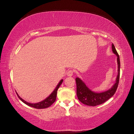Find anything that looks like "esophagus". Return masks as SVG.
Segmentation results:
<instances>
[{"instance_id": "obj_1", "label": "esophagus", "mask_w": 134, "mask_h": 134, "mask_svg": "<svg viewBox=\"0 0 134 134\" xmlns=\"http://www.w3.org/2000/svg\"><path fill=\"white\" fill-rule=\"evenodd\" d=\"M73 70H69V71H67V76H69V77H71V76H72V74H73Z\"/></svg>"}]
</instances>
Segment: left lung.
<instances>
[{
  "mask_svg": "<svg viewBox=\"0 0 134 134\" xmlns=\"http://www.w3.org/2000/svg\"><path fill=\"white\" fill-rule=\"evenodd\" d=\"M112 48L113 53L117 56L118 62V76L116 77V82L114 84L112 88L107 91L102 93H96L92 91L87 87L85 83L79 77L76 79L77 86V96L78 99L81 103L88 106H95L100 104L105 103L109 99L112 97L118 86L119 76H120V60L119 54L115 49L114 45L112 44Z\"/></svg>",
  "mask_w": 134,
  "mask_h": 134,
  "instance_id": "left-lung-1",
  "label": "left lung"
}]
</instances>
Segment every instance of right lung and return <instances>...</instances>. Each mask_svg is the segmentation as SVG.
<instances>
[{
	"label": "right lung",
	"mask_w": 134,
	"mask_h": 134,
	"mask_svg": "<svg viewBox=\"0 0 134 134\" xmlns=\"http://www.w3.org/2000/svg\"><path fill=\"white\" fill-rule=\"evenodd\" d=\"M63 81V80L62 79L61 81L58 84V85L57 86L55 89H54V90L53 92H52V93L49 95L48 97H47L45 100L40 102H38L37 103H30L27 102L26 101H25L24 100H23L21 98V97H20V96L16 93L17 96L22 102H23L24 103H25L26 105H28L29 106H31V107L34 108L36 109H44V108H48L52 105V104H53L54 102H55L56 100V97H57V90L58 89L59 87L60 86V85H62Z\"/></svg>",
	"instance_id": "1"
}]
</instances>
